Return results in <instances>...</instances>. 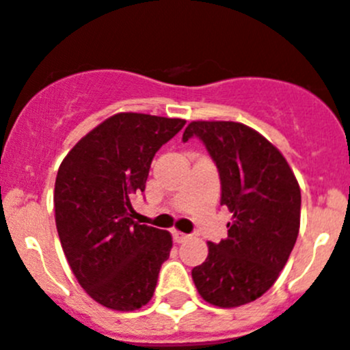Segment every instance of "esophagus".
I'll use <instances>...</instances> for the list:
<instances>
[{
  "label": "esophagus",
  "instance_id": "obj_1",
  "mask_svg": "<svg viewBox=\"0 0 350 350\" xmlns=\"http://www.w3.org/2000/svg\"><path fill=\"white\" fill-rule=\"evenodd\" d=\"M172 234H173V240H175V242L177 243H182V242H185V240H187V238H189V234H185V233H180V231H172Z\"/></svg>",
  "mask_w": 350,
  "mask_h": 350
}]
</instances>
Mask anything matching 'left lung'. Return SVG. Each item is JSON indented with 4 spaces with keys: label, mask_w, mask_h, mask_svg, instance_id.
Returning <instances> with one entry per match:
<instances>
[{
    "label": "left lung",
    "mask_w": 350,
    "mask_h": 350,
    "mask_svg": "<svg viewBox=\"0 0 350 350\" xmlns=\"http://www.w3.org/2000/svg\"><path fill=\"white\" fill-rule=\"evenodd\" d=\"M193 137L217 166L221 205L233 221L228 238L208 242L205 262L191 273L205 301L240 307L265 295L286 267L299 231V185L279 148L249 126L194 120L182 142Z\"/></svg>",
    "instance_id": "left-lung-1"
}]
</instances>
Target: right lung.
<instances>
[{
  "label": "right lung",
  "mask_w": 350,
  "mask_h": 350,
  "mask_svg": "<svg viewBox=\"0 0 350 350\" xmlns=\"http://www.w3.org/2000/svg\"><path fill=\"white\" fill-rule=\"evenodd\" d=\"M184 119L116 113L88 133L55 177V226L70 268L92 299L120 312L150 301L172 250L168 231L133 221L154 156Z\"/></svg>",
  "instance_id": "obj_1"
}]
</instances>
